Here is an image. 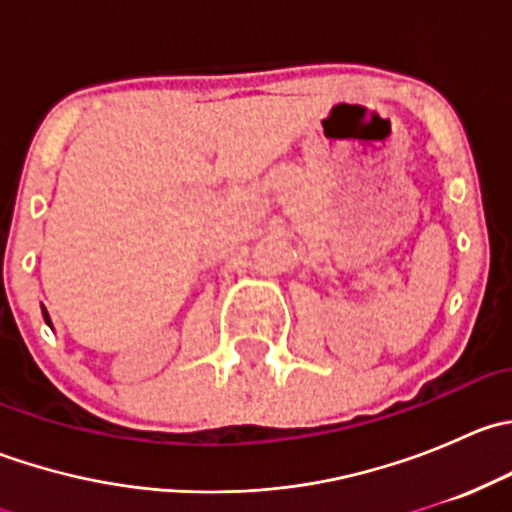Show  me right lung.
<instances>
[{"label":"right lung","instance_id":"obj_1","mask_svg":"<svg viewBox=\"0 0 512 512\" xmlns=\"http://www.w3.org/2000/svg\"><path fill=\"white\" fill-rule=\"evenodd\" d=\"M44 319H46V324H49V314H46V309H44Z\"/></svg>","mask_w":512,"mask_h":512}]
</instances>
